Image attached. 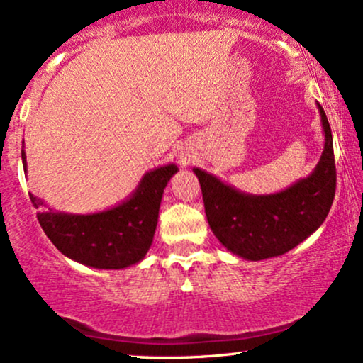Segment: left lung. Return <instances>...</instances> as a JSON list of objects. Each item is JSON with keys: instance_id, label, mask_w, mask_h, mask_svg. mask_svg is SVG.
I'll return each mask as SVG.
<instances>
[{"instance_id": "1", "label": "left lung", "mask_w": 363, "mask_h": 363, "mask_svg": "<svg viewBox=\"0 0 363 363\" xmlns=\"http://www.w3.org/2000/svg\"><path fill=\"white\" fill-rule=\"evenodd\" d=\"M324 150L314 172L277 194L254 196L193 169L201 186L205 213L216 239L237 256L261 261L281 256L320 227L336 191L333 135L326 112L318 104Z\"/></svg>"}]
</instances>
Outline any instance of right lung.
Wrapping results in <instances>:
<instances>
[{"instance_id":"1","label":"right lung","mask_w":363,"mask_h":363,"mask_svg":"<svg viewBox=\"0 0 363 363\" xmlns=\"http://www.w3.org/2000/svg\"><path fill=\"white\" fill-rule=\"evenodd\" d=\"M23 169L27 170L25 152ZM177 165L170 164L150 170L126 201L91 215H68L60 211H39L37 220L45 235L69 259L90 268L121 269L136 264L153 242L162 194ZM37 210L45 206L30 194Z\"/></svg>"}]
</instances>
